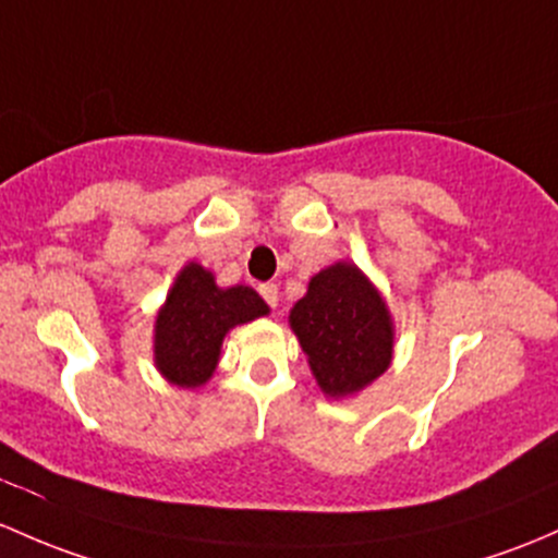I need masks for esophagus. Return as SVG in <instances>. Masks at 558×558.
Here are the masks:
<instances>
[{
    "instance_id": "34e87169",
    "label": "esophagus",
    "mask_w": 558,
    "mask_h": 558,
    "mask_svg": "<svg viewBox=\"0 0 558 558\" xmlns=\"http://www.w3.org/2000/svg\"><path fill=\"white\" fill-rule=\"evenodd\" d=\"M259 294L264 296V302L269 304V307H278V286L275 283H262L259 286Z\"/></svg>"
}]
</instances>
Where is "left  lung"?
Instances as JSON below:
<instances>
[{
  "label": "left lung",
  "instance_id": "8db88e82",
  "mask_svg": "<svg viewBox=\"0 0 558 558\" xmlns=\"http://www.w3.org/2000/svg\"><path fill=\"white\" fill-rule=\"evenodd\" d=\"M310 372L326 398L342 401L366 390L390 368L396 326L383 291L353 262H333L307 283L291 307Z\"/></svg>",
  "mask_w": 558,
  "mask_h": 558
}]
</instances>
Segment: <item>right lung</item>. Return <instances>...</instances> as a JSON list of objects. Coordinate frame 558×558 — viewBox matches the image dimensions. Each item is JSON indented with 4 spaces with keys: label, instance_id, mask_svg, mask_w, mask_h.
I'll use <instances>...</instances> for the list:
<instances>
[{
    "label": "right lung",
    "instance_id": "1",
    "mask_svg": "<svg viewBox=\"0 0 558 558\" xmlns=\"http://www.w3.org/2000/svg\"><path fill=\"white\" fill-rule=\"evenodd\" d=\"M264 315L269 304L251 286L221 289L203 264H184L155 315L157 372L171 385L195 390L214 377L227 333Z\"/></svg>",
    "mask_w": 558,
    "mask_h": 558
}]
</instances>
